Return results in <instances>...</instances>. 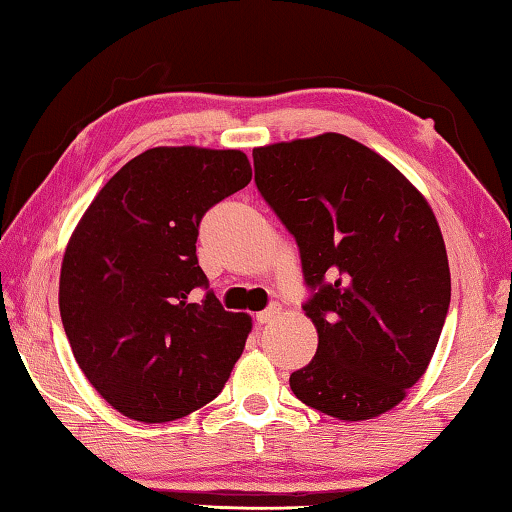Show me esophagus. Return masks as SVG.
<instances>
[{"label":"esophagus","mask_w":512,"mask_h":512,"mask_svg":"<svg viewBox=\"0 0 512 512\" xmlns=\"http://www.w3.org/2000/svg\"><path fill=\"white\" fill-rule=\"evenodd\" d=\"M280 316V305H271L268 309H264V311H259V314L255 316V320L259 325H266V323H271L273 318H277Z\"/></svg>","instance_id":"esophagus-1"}]
</instances>
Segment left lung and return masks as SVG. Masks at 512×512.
Returning <instances> with one entry per match:
<instances>
[{"mask_svg": "<svg viewBox=\"0 0 512 512\" xmlns=\"http://www.w3.org/2000/svg\"><path fill=\"white\" fill-rule=\"evenodd\" d=\"M253 160L311 289L302 309L318 350L289 377L293 395L350 422L391 411L427 370L452 298L429 203L391 162L339 133L259 146Z\"/></svg>", "mask_w": 512, "mask_h": 512, "instance_id": "obj_1", "label": "left lung"}]
</instances>
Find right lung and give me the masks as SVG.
<instances>
[{
	"mask_svg": "<svg viewBox=\"0 0 512 512\" xmlns=\"http://www.w3.org/2000/svg\"><path fill=\"white\" fill-rule=\"evenodd\" d=\"M250 178L241 151L158 146L126 162L76 225L60 318L83 375L126 418H185L223 391L244 352L253 323L216 300L196 239L205 212Z\"/></svg>",
	"mask_w": 512,
	"mask_h": 512,
	"instance_id": "1",
	"label": "right lung"
}]
</instances>
